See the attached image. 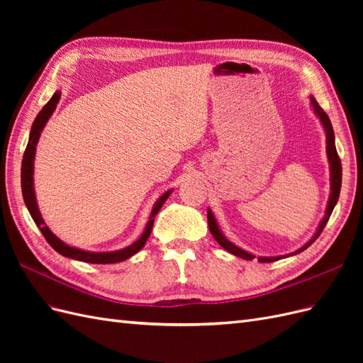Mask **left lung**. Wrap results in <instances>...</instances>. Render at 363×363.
Masks as SVG:
<instances>
[{
	"label": "left lung",
	"instance_id": "1",
	"mask_svg": "<svg viewBox=\"0 0 363 363\" xmlns=\"http://www.w3.org/2000/svg\"><path fill=\"white\" fill-rule=\"evenodd\" d=\"M311 100H312V106H313L315 113L320 116L321 123H323V125L325 128V135H327V156H328V162H330V172H332V194H330V200H328L325 216L323 218L320 227H318V232L315 233V236L309 240V242H307L304 247H301L298 251H295L294 255H296V252H301L307 247H311L315 242V240L318 239V236L321 235V232H323L327 221H328V218H330V215L333 212L335 204L337 203L339 192H340V183H342V164H340V159L337 156V151H336V147H335V133H333L332 123H330V119H328L327 113L320 107V104L316 103L315 98H311ZM207 223H208V228H211V233L216 239V242L221 245L224 250H227L228 252H232V255H235L238 257H242L245 260H252V259H255V256L250 255V252L240 250L239 247L233 245L232 242H230V240L225 239V236L221 233V230H219V227H218V224L215 221V216L212 215L211 211H207ZM279 259H281V257H257V260L262 262V263L276 262Z\"/></svg>",
	"mask_w": 363,
	"mask_h": 363
}]
</instances>
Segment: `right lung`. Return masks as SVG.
I'll return each mask as SVG.
<instances>
[{
    "instance_id": "1",
    "label": "right lung",
    "mask_w": 363,
    "mask_h": 363,
    "mask_svg": "<svg viewBox=\"0 0 363 363\" xmlns=\"http://www.w3.org/2000/svg\"><path fill=\"white\" fill-rule=\"evenodd\" d=\"M60 100V92H56L52 96L51 100L43 106L42 111L38 113L35 123L31 125V131H30V139H28V144L27 148L24 151V157H23V168H21V186H23V196H24V201L26 206L28 208V212L33 218V221L36 223V225L39 227V230L42 232L43 238L47 239V242L56 250L59 255L65 256V257H71L75 260H80V262H87V263H116V262H123L128 257H131L139 250H142V247L145 245L147 239L151 235V230H152V224H155V218L157 215V212L162 208L163 203L167 201V199L169 196L171 191L164 192L160 199L157 200V203L155 204V208H152L151 216H150V221L144 230V233L142 236L136 240L135 244H131L127 248L123 250H118V251H111V252H89V251H83L79 248H74L69 247L62 240L54 236L51 233V230L45 225L43 223V219L40 216V212L38 208V203H36V196H35V189H33V160H35V151H36V144L39 140L40 136V131L42 128L45 127L48 118L51 116V113L54 112V108H56L57 103Z\"/></svg>"
}]
</instances>
